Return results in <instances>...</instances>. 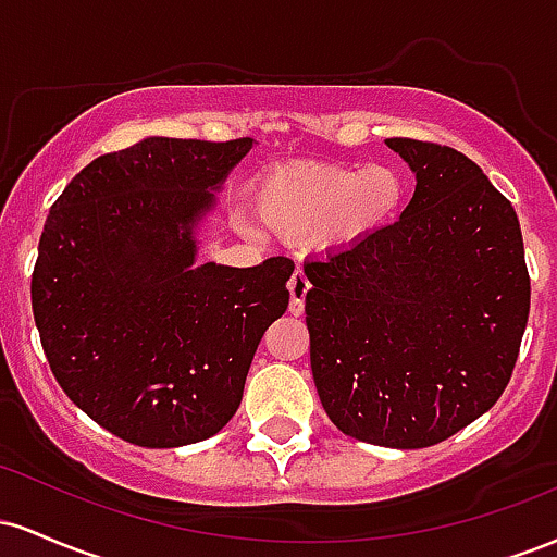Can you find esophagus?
Returning <instances> with one entry per match:
<instances>
[{"instance_id": "esophagus-1", "label": "esophagus", "mask_w": 557, "mask_h": 557, "mask_svg": "<svg viewBox=\"0 0 557 557\" xmlns=\"http://www.w3.org/2000/svg\"><path fill=\"white\" fill-rule=\"evenodd\" d=\"M309 277H306L304 270L293 272L290 283H287V290H290V314L300 317L304 314V304H306V293H309Z\"/></svg>"}]
</instances>
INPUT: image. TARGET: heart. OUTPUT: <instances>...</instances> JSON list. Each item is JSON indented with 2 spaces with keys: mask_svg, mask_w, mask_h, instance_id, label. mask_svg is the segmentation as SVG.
I'll return each mask as SVG.
<instances>
[{
  "mask_svg": "<svg viewBox=\"0 0 557 557\" xmlns=\"http://www.w3.org/2000/svg\"><path fill=\"white\" fill-rule=\"evenodd\" d=\"M406 183L389 164H290L264 177L259 212L280 233L300 235L327 225L337 240H354L387 225Z\"/></svg>",
  "mask_w": 557,
  "mask_h": 557,
  "instance_id": "1",
  "label": "heart"
}]
</instances>
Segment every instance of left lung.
Returning a JSON list of instances; mask_svg holds the SVG:
<instances>
[{"mask_svg":"<svg viewBox=\"0 0 557 557\" xmlns=\"http://www.w3.org/2000/svg\"><path fill=\"white\" fill-rule=\"evenodd\" d=\"M417 172L400 220L306 261L311 374L348 437L430 447L495 406L529 319L519 216L482 168L387 138Z\"/></svg>","mask_w":557,"mask_h":557,"instance_id":"left-lung-1","label":"left lung"}]
</instances>
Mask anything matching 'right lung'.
I'll use <instances>...</instances> for the list:
<instances>
[{
	"label": "right lung",
	"mask_w": 557,
	"mask_h": 557,
	"mask_svg": "<svg viewBox=\"0 0 557 557\" xmlns=\"http://www.w3.org/2000/svg\"><path fill=\"white\" fill-rule=\"evenodd\" d=\"M253 138H144L96 157L49 209L30 304L49 369L96 424L181 447L233 419L293 261H196L194 225Z\"/></svg>",
	"instance_id": "add662e5"
}]
</instances>
